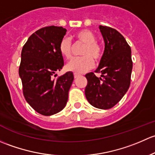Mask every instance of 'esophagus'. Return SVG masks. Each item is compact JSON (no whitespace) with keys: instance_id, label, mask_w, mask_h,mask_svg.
<instances>
[{"instance_id":"esophagus-1","label":"esophagus","mask_w":155,"mask_h":155,"mask_svg":"<svg viewBox=\"0 0 155 155\" xmlns=\"http://www.w3.org/2000/svg\"><path fill=\"white\" fill-rule=\"evenodd\" d=\"M80 76V74H77V73H74V78H78Z\"/></svg>"}]
</instances>
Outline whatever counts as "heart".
Instances as JSON below:
<instances>
[{"label": "heart", "mask_w": 155, "mask_h": 155, "mask_svg": "<svg viewBox=\"0 0 155 155\" xmlns=\"http://www.w3.org/2000/svg\"><path fill=\"white\" fill-rule=\"evenodd\" d=\"M78 41L84 43L85 47L83 49L80 58H74L66 64L68 71H73L77 74H81L91 69L94 66L95 61H98L102 57V48L99 44L96 42V37L91 30L83 29L78 31L74 35ZM60 53L64 58L70 59L71 57V42L68 37L65 36L59 44Z\"/></svg>", "instance_id": "heart-1"}]
</instances>
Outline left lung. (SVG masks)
Here are the masks:
<instances>
[{
	"label": "left lung",
	"mask_w": 155,
	"mask_h": 155,
	"mask_svg": "<svg viewBox=\"0 0 155 155\" xmlns=\"http://www.w3.org/2000/svg\"><path fill=\"white\" fill-rule=\"evenodd\" d=\"M104 41V51L95 72L85 75L87 85L85 95L91 105L107 110L116 104L130 87L133 63L131 50L124 36L117 30L107 26H99Z\"/></svg>",
	"instance_id": "left-lung-1"
}]
</instances>
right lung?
I'll use <instances>...</instances> for the list:
<instances>
[{"instance_id": "add662e5", "label": "right lung", "mask_w": 155, "mask_h": 155, "mask_svg": "<svg viewBox=\"0 0 155 155\" xmlns=\"http://www.w3.org/2000/svg\"><path fill=\"white\" fill-rule=\"evenodd\" d=\"M63 27L49 26L33 33L21 54L19 76L27 102L44 116H51L66 107L68 91L74 80L71 71L54 79L64 61L59 44L66 33Z\"/></svg>"}]
</instances>
